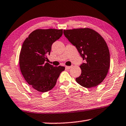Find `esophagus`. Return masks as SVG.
Here are the masks:
<instances>
[{
  "mask_svg": "<svg viewBox=\"0 0 126 126\" xmlns=\"http://www.w3.org/2000/svg\"><path fill=\"white\" fill-rule=\"evenodd\" d=\"M65 68L67 69H69L70 68H72V66H65Z\"/></svg>",
  "mask_w": 126,
  "mask_h": 126,
  "instance_id": "1",
  "label": "esophagus"
}]
</instances>
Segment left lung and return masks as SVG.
<instances>
[{"label": "left lung", "instance_id": "1", "mask_svg": "<svg viewBox=\"0 0 126 126\" xmlns=\"http://www.w3.org/2000/svg\"><path fill=\"white\" fill-rule=\"evenodd\" d=\"M63 33L84 61L80 66L81 74L76 78V82L88 88L97 86L106 78L110 68V51L105 40L89 28L64 30Z\"/></svg>", "mask_w": 126, "mask_h": 126}]
</instances>
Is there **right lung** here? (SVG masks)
<instances>
[{
	"mask_svg": "<svg viewBox=\"0 0 126 126\" xmlns=\"http://www.w3.org/2000/svg\"><path fill=\"white\" fill-rule=\"evenodd\" d=\"M62 34V29H37L30 34L22 45L19 55L21 72L28 83L40 92L53 89L65 69L63 66L54 67L46 63L53 43Z\"/></svg>",
	"mask_w": 126,
	"mask_h": 126,
	"instance_id": "right-lung-1",
	"label": "right lung"
}]
</instances>
